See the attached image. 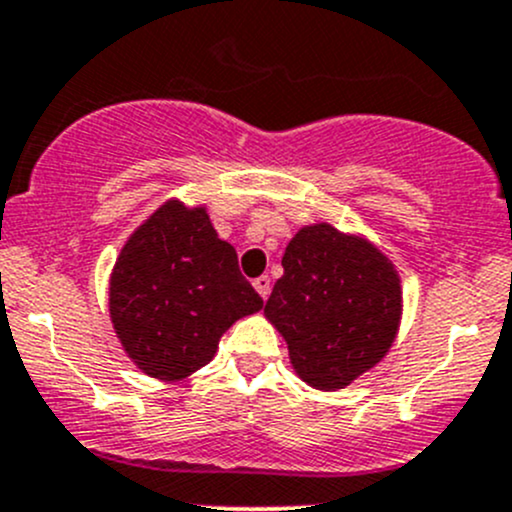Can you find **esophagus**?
Listing matches in <instances>:
<instances>
[{"label": "esophagus", "mask_w": 512, "mask_h": 512, "mask_svg": "<svg viewBox=\"0 0 512 512\" xmlns=\"http://www.w3.org/2000/svg\"><path fill=\"white\" fill-rule=\"evenodd\" d=\"M252 287L257 289V294H260L262 299H267V294H270V289H272V282H270V277L262 275V277H257V280H252Z\"/></svg>", "instance_id": "1"}]
</instances>
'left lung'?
<instances>
[{
	"mask_svg": "<svg viewBox=\"0 0 512 512\" xmlns=\"http://www.w3.org/2000/svg\"><path fill=\"white\" fill-rule=\"evenodd\" d=\"M282 267L265 317L285 337L299 379L337 391L374 369L394 344L404 307L389 257L364 237L317 223L289 240Z\"/></svg>",
	"mask_w": 512,
	"mask_h": 512,
	"instance_id": "obj_1",
	"label": "left lung"
}]
</instances>
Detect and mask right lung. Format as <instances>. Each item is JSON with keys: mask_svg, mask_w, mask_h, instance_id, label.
I'll return each mask as SVG.
<instances>
[{"mask_svg": "<svg viewBox=\"0 0 512 512\" xmlns=\"http://www.w3.org/2000/svg\"><path fill=\"white\" fill-rule=\"evenodd\" d=\"M205 208L163 203L123 245L108 312L123 352L160 381L188 379L218 352L237 319L262 309Z\"/></svg>", "mask_w": 512, "mask_h": 512, "instance_id": "obj_1", "label": "right lung"}]
</instances>
